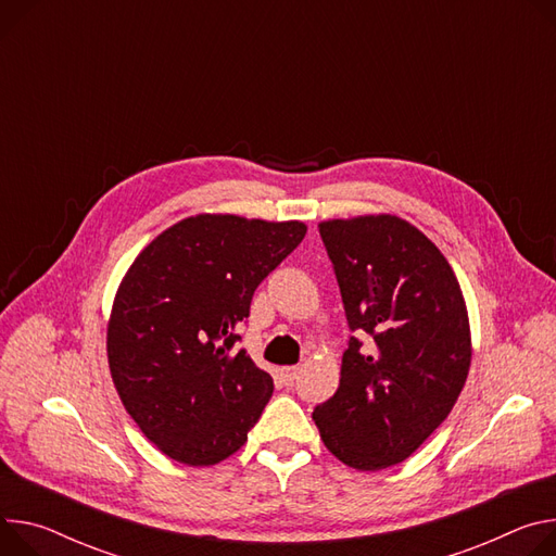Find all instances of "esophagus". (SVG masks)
Segmentation results:
<instances>
[{"instance_id":"1","label":"esophagus","mask_w":556,"mask_h":556,"mask_svg":"<svg viewBox=\"0 0 556 556\" xmlns=\"http://www.w3.org/2000/svg\"><path fill=\"white\" fill-rule=\"evenodd\" d=\"M296 377H299V368H294V366L279 370V379L283 386H292L296 381Z\"/></svg>"}]
</instances>
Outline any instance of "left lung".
Listing matches in <instances>:
<instances>
[{
	"label": "left lung",
	"mask_w": 556,
	"mask_h": 556,
	"mask_svg": "<svg viewBox=\"0 0 556 556\" xmlns=\"http://www.w3.org/2000/svg\"><path fill=\"white\" fill-rule=\"evenodd\" d=\"M319 235L357 337L343 352L337 392L313 419L339 462L383 470L406 462L464 390L472 357L466 301L439 248L408 222L332 219Z\"/></svg>",
	"instance_id": "1"
}]
</instances>
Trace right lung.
Instances as JSON below:
<instances>
[{
	"instance_id": "right-lung-1",
	"label": "right lung",
	"mask_w": 556,
	"mask_h": 556,
	"mask_svg": "<svg viewBox=\"0 0 556 556\" xmlns=\"http://www.w3.org/2000/svg\"><path fill=\"white\" fill-rule=\"evenodd\" d=\"M304 237L301 222L197 215L128 268L109 321V366L124 408L170 459L219 464L260 421L275 386L237 348V330L257 286Z\"/></svg>"
}]
</instances>
